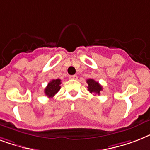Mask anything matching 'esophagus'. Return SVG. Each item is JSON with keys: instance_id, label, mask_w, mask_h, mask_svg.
I'll list each match as a JSON object with an SVG mask.
<instances>
[{"instance_id": "esophagus-1", "label": "esophagus", "mask_w": 150, "mask_h": 150, "mask_svg": "<svg viewBox=\"0 0 150 150\" xmlns=\"http://www.w3.org/2000/svg\"><path fill=\"white\" fill-rule=\"evenodd\" d=\"M69 79H77L78 76L76 75H69Z\"/></svg>"}]
</instances>
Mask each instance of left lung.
Listing matches in <instances>:
<instances>
[{
  "label": "left lung",
  "mask_w": 150,
  "mask_h": 150,
  "mask_svg": "<svg viewBox=\"0 0 150 150\" xmlns=\"http://www.w3.org/2000/svg\"><path fill=\"white\" fill-rule=\"evenodd\" d=\"M87 84H88V90L89 91L90 93H96L100 95V91L103 90V87L101 86V85L99 84V82H96L94 79H89L86 80Z\"/></svg>",
  "instance_id": "obj_1"
}]
</instances>
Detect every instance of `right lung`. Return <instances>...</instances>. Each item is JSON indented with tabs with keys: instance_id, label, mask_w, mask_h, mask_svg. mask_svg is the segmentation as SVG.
<instances>
[{
	"instance_id": "right-lung-1",
	"label": "right lung",
	"mask_w": 150,
	"mask_h": 150,
	"mask_svg": "<svg viewBox=\"0 0 150 150\" xmlns=\"http://www.w3.org/2000/svg\"><path fill=\"white\" fill-rule=\"evenodd\" d=\"M61 80L57 79H53L48 83L47 86L44 89L46 96H47L49 98H53L54 95L57 93L61 89Z\"/></svg>"
}]
</instances>
